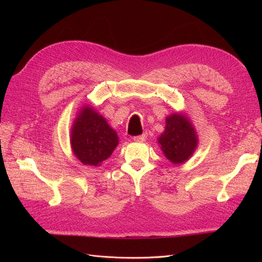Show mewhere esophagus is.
<instances>
[{
	"mask_svg": "<svg viewBox=\"0 0 262 262\" xmlns=\"http://www.w3.org/2000/svg\"><path fill=\"white\" fill-rule=\"evenodd\" d=\"M146 137H147L146 133H143V134H141V136L134 137L133 141H136V142H144L146 140Z\"/></svg>",
	"mask_w": 262,
	"mask_h": 262,
	"instance_id": "obj_1",
	"label": "esophagus"
}]
</instances>
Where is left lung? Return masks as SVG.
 I'll return each mask as SVG.
<instances>
[{"label": "left lung", "mask_w": 262, "mask_h": 262, "mask_svg": "<svg viewBox=\"0 0 262 262\" xmlns=\"http://www.w3.org/2000/svg\"><path fill=\"white\" fill-rule=\"evenodd\" d=\"M163 154L175 164H184L193 155L199 143L192 121L186 113H172L166 117L165 130L157 138Z\"/></svg>", "instance_id": "8db88e82"}]
</instances>
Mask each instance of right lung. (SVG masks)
Here are the masks:
<instances>
[{"label": "right lung", "instance_id": "add662e5", "mask_svg": "<svg viewBox=\"0 0 262 262\" xmlns=\"http://www.w3.org/2000/svg\"><path fill=\"white\" fill-rule=\"evenodd\" d=\"M70 143L73 154L83 165L99 167L118 146L119 138L96 109L84 105L72 123Z\"/></svg>", "mask_w": 262, "mask_h": 262}]
</instances>
